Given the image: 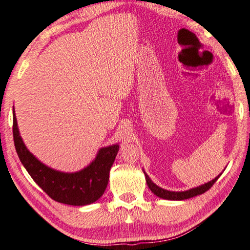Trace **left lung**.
Wrapping results in <instances>:
<instances>
[{
  "instance_id": "left-lung-1",
  "label": "left lung",
  "mask_w": 250,
  "mask_h": 250,
  "mask_svg": "<svg viewBox=\"0 0 250 250\" xmlns=\"http://www.w3.org/2000/svg\"><path fill=\"white\" fill-rule=\"evenodd\" d=\"M143 172L145 175V180H146L148 188L151 189V191L155 194V196H157L158 198L165 199V200H175V201L186 200V199L196 197V196H199V194L204 193L206 191H208V190L210 189L213 185H214L215 181L219 179V177L222 175V172H221L219 176H216L214 179L208 181V183L199 186V187H196V188L186 190V191H169V190H166V189L158 187L156 184H154L153 181L149 179V177L147 176L146 172H145L144 170H143Z\"/></svg>"
}]
</instances>
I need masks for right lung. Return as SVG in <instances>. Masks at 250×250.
Instances as JSON below:
<instances>
[{"label": "right lung", "instance_id": "1", "mask_svg": "<svg viewBox=\"0 0 250 250\" xmlns=\"http://www.w3.org/2000/svg\"><path fill=\"white\" fill-rule=\"evenodd\" d=\"M13 137L21 164L35 183L54 201L69 206H87L97 201L105 192L110 168L119 151L118 144L102 147L95 160L85 168L75 172H63L50 168L28 151L21 138L14 110Z\"/></svg>", "mask_w": 250, "mask_h": 250}]
</instances>
